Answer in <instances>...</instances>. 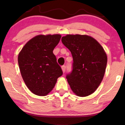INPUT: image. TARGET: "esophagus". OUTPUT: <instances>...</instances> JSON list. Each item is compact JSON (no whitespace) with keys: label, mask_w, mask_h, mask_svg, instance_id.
I'll return each instance as SVG.
<instances>
[{"label":"esophagus","mask_w":125,"mask_h":125,"mask_svg":"<svg viewBox=\"0 0 125 125\" xmlns=\"http://www.w3.org/2000/svg\"><path fill=\"white\" fill-rule=\"evenodd\" d=\"M61 68H62V72L63 73H65V69H66V66L65 65H62L61 66Z\"/></svg>","instance_id":"34e87169"}]
</instances>
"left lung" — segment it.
Instances as JSON below:
<instances>
[{"instance_id": "left-lung-1", "label": "left lung", "mask_w": 125, "mask_h": 125, "mask_svg": "<svg viewBox=\"0 0 125 125\" xmlns=\"http://www.w3.org/2000/svg\"><path fill=\"white\" fill-rule=\"evenodd\" d=\"M71 51L73 69L66 75L68 83L75 94L88 96L100 85L107 64V55L101 44L91 36L67 35L61 39Z\"/></svg>"}]
</instances>
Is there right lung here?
Returning <instances> with one entry per match:
<instances>
[{"instance_id":"1","label":"right lung","mask_w":125,"mask_h":125,"mask_svg":"<svg viewBox=\"0 0 125 125\" xmlns=\"http://www.w3.org/2000/svg\"><path fill=\"white\" fill-rule=\"evenodd\" d=\"M61 36L40 35L25 44L18 55L22 78L33 94L45 96L52 91L62 71L53 51Z\"/></svg>"}]
</instances>
